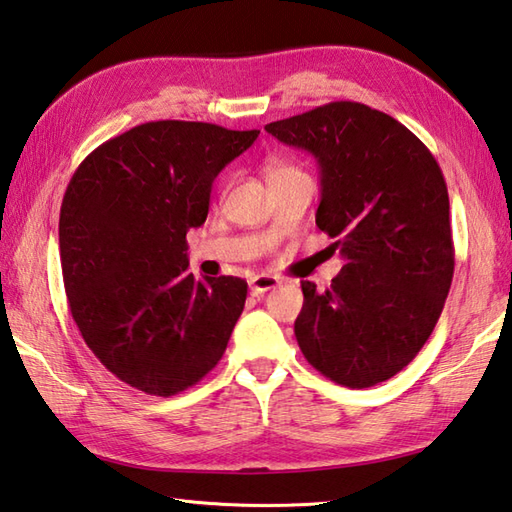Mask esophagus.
Here are the masks:
<instances>
[{"mask_svg":"<svg viewBox=\"0 0 512 512\" xmlns=\"http://www.w3.org/2000/svg\"><path fill=\"white\" fill-rule=\"evenodd\" d=\"M277 284H280V280H277L275 275H255V277H250V282H248L250 293L253 295L271 291V288H275Z\"/></svg>","mask_w":512,"mask_h":512,"instance_id":"1","label":"esophagus"}]
</instances>
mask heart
Returning a JSON list of instances; mask_svg holds the SVG:
<instances>
[{
    "instance_id": "obj_1",
    "label": "heart",
    "mask_w": 512,
    "mask_h": 512,
    "mask_svg": "<svg viewBox=\"0 0 512 512\" xmlns=\"http://www.w3.org/2000/svg\"><path fill=\"white\" fill-rule=\"evenodd\" d=\"M266 172H268V179H271V176L286 174V172H297V170H295L293 165H288V163H284V161H280V159H273V161H268Z\"/></svg>"
}]
</instances>
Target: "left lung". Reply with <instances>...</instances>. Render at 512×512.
Wrapping results in <instances>:
<instances>
[{
    "instance_id": "left-lung-1",
    "label": "left lung",
    "mask_w": 512,
    "mask_h": 512,
    "mask_svg": "<svg viewBox=\"0 0 512 512\" xmlns=\"http://www.w3.org/2000/svg\"><path fill=\"white\" fill-rule=\"evenodd\" d=\"M266 132L315 156L322 185L315 224L347 259L327 291L302 282L297 345L333 383H383L432 336L452 284L441 167L396 118L351 100L277 120Z\"/></svg>"
}]
</instances>
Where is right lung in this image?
Listing matches in <instances>:
<instances>
[{
  "label": "right lung",
  "mask_w": 512,
  "mask_h": 512,
  "mask_svg": "<svg viewBox=\"0 0 512 512\" xmlns=\"http://www.w3.org/2000/svg\"><path fill=\"white\" fill-rule=\"evenodd\" d=\"M259 129L156 120L96 147L60 208V262L73 320L111 374L174 396L215 369L246 304L241 277L188 273V235L212 181Z\"/></svg>",
  "instance_id": "add662e5"
}]
</instances>
